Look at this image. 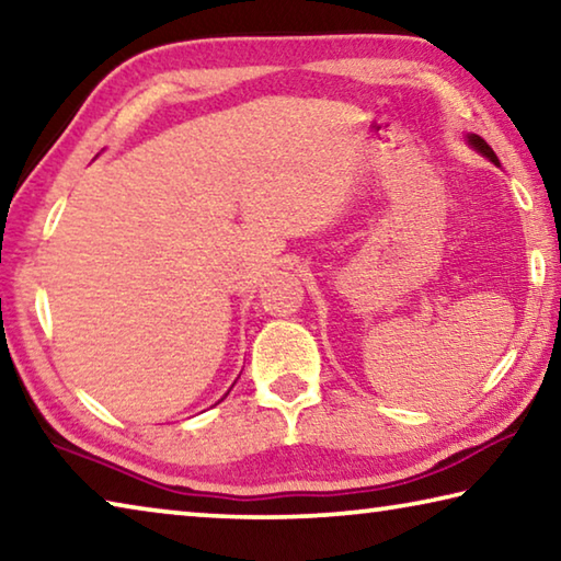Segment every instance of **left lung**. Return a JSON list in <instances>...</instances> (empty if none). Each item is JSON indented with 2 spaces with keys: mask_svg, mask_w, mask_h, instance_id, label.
Returning a JSON list of instances; mask_svg holds the SVG:
<instances>
[{
  "mask_svg": "<svg viewBox=\"0 0 561 561\" xmlns=\"http://www.w3.org/2000/svg\"><path fill=\"white\" fill-rule=\"evenodd\" d=\"M470 144H472L474 148H478L482 156H488V158L492 160V163H495V165H500V160H497V156H495V150H492V148H490V146L485 144V140H482V138H480V136H470Z\"/></svg>",
  "mask_w": 561,
  "mask_h": 561,
  "instance_id": "left-lung-1",
  "label": "left lung"
}]
</instances>
